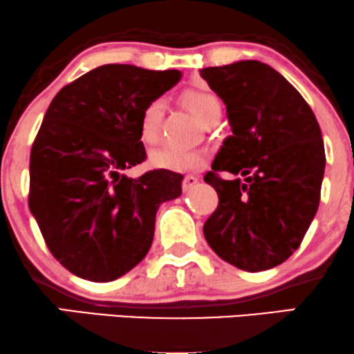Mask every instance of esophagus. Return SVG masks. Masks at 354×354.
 Returning <instances> with one entry per match:
<instances>
[{"label":"esophagus","mask_w":354,"mask_h":354,"mask_svg":"<svg viewBox=\"0 0 354 354\" xmlns=\"http://www.w3.org/2000/svg\"><path fill=\"white\" fill-rule=\"evenodd\" d=\"M194 185H198V178L194 176V174H186V176L183 178V189L185 191H189Z\"/></svg>","instance_id":"34e87169"}]
</instances>
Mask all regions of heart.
<instances>
[{
    "instance_id": "b5f03b06",
    "label": "heart",
    "mask_w": 354,
    "mask_h": 354,
    "mask_svg": "<svg viewBox=\"0 0 354 354\" xmlns=\"http://www.w3.org/2000/svg\"><path fill=\"white\" fill-rule=\"evenodd\" d=\"M183 101L201 121L209 118L214 111H221L219 100L213 93L201 89H188L183 95ZM165 113V100L154 98L146 103L140 115V138L145 145H156L161 138V121ZM206 149L203 148H178L163 146L149 154V163L158 169L166 171H191L205 165Z\"/></svg>"
}]
</instances>
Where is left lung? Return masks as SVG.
<instances>
[{
    "mask_svg": "<svg viewBox=\"0 0 354 354\" xmlns=\"http://www.w3.org/2000/svg\"><path fill=\"white\" fill-rule=\"evenodd\" d=\"M200 75L226 104L233 131L205 174L219 203L203 233L230 265L270 270L298 250L318 211L326 165L319 124L298 89L261 61ZM218 171L235 180H223Z\"/></svg>",
    "mask_w": 354,
    "mask_h": 354,
    "instance_id": "left-lung-1",
    "label": "left lung"
}]
</instances>
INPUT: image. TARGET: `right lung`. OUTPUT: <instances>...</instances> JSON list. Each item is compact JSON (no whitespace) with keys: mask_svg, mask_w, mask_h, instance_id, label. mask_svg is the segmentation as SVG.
I'll return each instance as SVG.
<instances>
[{"mask_svg":"<svg viewBox=\"0 0 354 354\" xmlns=\"http://www.w3.org/2000/svg\"><path fill=\"white\" fill-rule=\"evenodd\" d=\"M181 80V71L103 64L59 89L30 156L31 214L51 254L89 281H113L149 251L156 211L181 194L183 174L145 161L140 115Z\"/></svg>","mask_w":354,"mask_h":354,"instance_id":"obj_1","label":"right lung"}]
</instances>
